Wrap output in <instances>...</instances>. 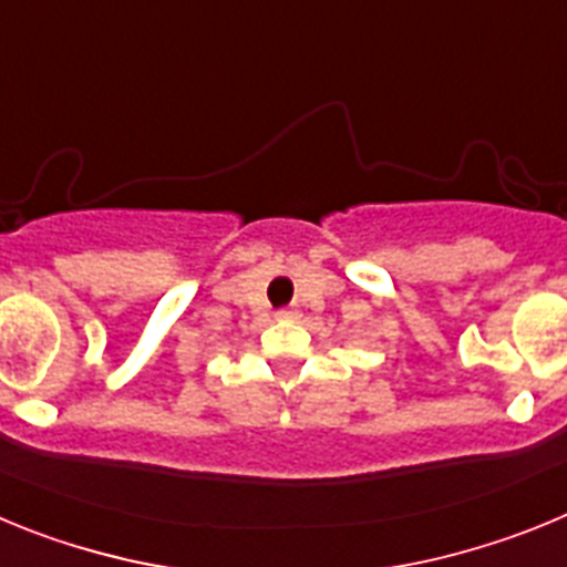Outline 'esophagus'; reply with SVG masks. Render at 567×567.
Segmentation results:
<instances>
[{"instance_id": "1", "label": "esophagus", "mask_w": 567, "mask_h": 567, "mask_svg": "<svg viewBox=\"0 0 567 567\" xmlns=\"http://www.w3.org/2000/svg\"><path fill=\"white\" fill-rule=\"evenodd\" d=\"M275 318H278V320H292L295 312H292V309H278V312H275Z\"/></svg>"}]
</instances>
